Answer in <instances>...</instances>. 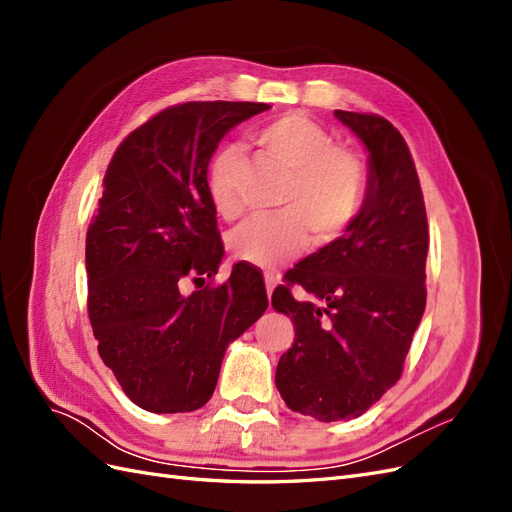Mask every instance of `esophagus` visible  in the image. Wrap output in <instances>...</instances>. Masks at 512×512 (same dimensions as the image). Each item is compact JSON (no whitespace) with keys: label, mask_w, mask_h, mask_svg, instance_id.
Instances as JSON below:
<instances>
[{"label":"esophagus","mask_w":512,"mask_h":512,"mask_svg":"<svg viewBox=\"0 0 512 512\" xmlns=\"http://www.w3.org/2000/svg\"><path fill=\"white\" fill-rule=\"evenodd\" d=\"M265 284H267V294H269V299H271L273 288L277 286V277L275 275H265Z\"/></svg>","instance_id":"34e87169"}]
</instances>
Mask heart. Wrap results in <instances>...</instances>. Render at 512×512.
<instances>
[{"label":"heart","mask_w":512,"mask_h":512,"mask_svg":"<svg viewBox=\"0 0 512 512\" xmlns=\"http://www.w3.org/2000/svg\"><path fill=\"white\" fill-rule=\"evenodd\" d=\"M265 156L288 175L280 196L282 213L254 218L232 232L235 258L262 269H277L307 245L337 241L359 218L367 188V166L359 151L335 145V136L305 113H286L252 134ZM241 153L224 145L205 166V190L224 220H237L243 200L237 185Z\"/></svg>","instance_id":"1"}]
</instances>
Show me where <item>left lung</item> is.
<instances>
[{
    "instance_id": "1",
    "label": "left lung",
    "mask_w": 512,
    "mask_h": 512,
    "mask_svg": "<svg viewBox=\"0 0 512 512\" xmlns=\"http://www.w3.org/2000/svg\"><path fill=\"white\" fill-rule=\"evenodd\" d=\"M369 151L359 218L337 241L301 260L271 303L294 324L275 386L286 406L324 423L367 412L404 371L425 312L427 215L404 136L374 113L335 111ZM299 283L321 301L297 302Z\"/></svg>"
}]
</instances>
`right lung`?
I'll return each instance as SVG.
<instances>
[{
	"label": "right lung",
	"instance_id": "1",
	"mask_svg": "<svg viewBox=\"0 0 512 512\" xmlns=\"http://www.w3.org/2000/svg\"><path fill=\"white\" fill-rule=\"evenodd\" d=\"M271 108L183 102L123 138L87 228V312L98 352L136 406L156 414L203 408L226 346L265 314V282L237 262L224 284L183 294L220 269L224 245L205 190L222 136Z\"/></svg>",
	"mask_w": 512,
	"mask_h": 512
}]
</instances>
